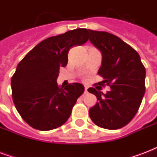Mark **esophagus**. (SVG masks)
<instances>
[{"label":"esophagus","mask_w":157,"mask_h":157,"mask_svg":"<svg viewBox=\"0 0 157 157\" xmlns=\"http://www.w3.org/2000/svg\"><path fill=\"white\" fill-rule=\"evenodd\" d=\"M85 92H86V93H87V92H88V86H85Z\"/></svg>","instance_id":"esophagus-1"}]
</instances>
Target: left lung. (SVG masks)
Returning a JSON list of instances; mask_svg holds the SVG:
<instances>
[{"instance_id":"obj_1","label":"left lung","mask_w":157,"mask_h":157,"mask_svg":"<svg viewBox=\"0 0 157 157\" xmlns=\"http://www.w3.org/2000/svg\"><path fill=\"white\" fill-rule=\"evenodd\" d=\"M90 41L102 53L98 73L103 78L98 85L109 86L103 94L102 87L88 89L97 97V103L89 111L92 121L107 129H121L136 115L145 93L146 70L136 50L106 32L89 29Z\"/></svg>"}]
</instances>
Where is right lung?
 I'll list each match as a JSON object with an SVG mask.
<instances>
[{
	"label": "right lung",
	"mask_w": 157,
	"mask_h": 157,
	"mask_svg": "<svg viewBox=\"0 0 157 157\" xmlns=\"http://www.w3.org/2000/svg\"><path fill=\"white\" fill-rule=\"evenodd\" d=\"M88 30L77 28L51 36L36 45L18 64L11 78L12 98L21 117L39 130L61 126L71 116L77 98L83 94L82 84L59 88V68L66 67L72 46L88 40Z\"/></svg>",
	"instance_id": "1"
}]
</instances>
